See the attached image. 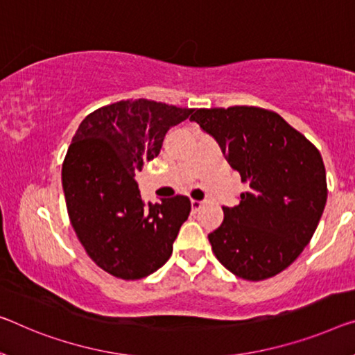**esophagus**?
<instances>
[{"label": "esophagus", "instance_id": "obj_1", "mask_svg": "<svg viewBox=\"0 0 355 355\" xmlns=\"http://www.w3.org/2000/svg\"><path fill=\"white\" fill-rule=\"evenodd\" d=\"M190 205H192V209L193 211H198L203 203H201V201H198V200H192V201H190Z\"/></svg>", "mask_w": 355, "mask_h": 355}]
</instances>
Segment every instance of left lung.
Masks as SVG:
<instances>
[{
  "label": "left lung",
  "instance_id": "left-lung-1",
  "mask_svg": "<svg viewBox=\"0 0 355 355\" xmlns=\"http://www.w3.org/2000/svg\"><path fill=\"white\" fill-rule=\"evenodd\" d=\"M214 136L248 185L208 234L234 276L263 281L284 271L311 241L327 203L322 155L279 114L257 106L196 109L190 117Z\"/></svg>",
  "mask_w": 355,
  "mask_h": 355
}]
</instances>
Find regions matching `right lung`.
Wrapping results in <instances>:
<instances>
[{"instance_id": "add662e5", "label": "right lung", "mask_w": 355, "mask_h": 355, "mask_svg": "<svg viewBox=\"0 0 355 355\" xmlns=\"http://www.w3.org/2000/svg\"><path fill=\"white\" fill-rule=\"evenodd\" d=\"M193 109L139 98L87 116L68 147L62 184L69 222L89 257L119 279L157 271L173 252L190 200H141L136 173L160 154L168 130Z\"/></svg>"}]
</instances>
